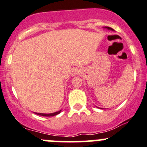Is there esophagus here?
I'll return each mask as SVG.
<instances>
[{"mask_svg":"<svg viewBox=\"0 0 147 147\" xmlns=\"http://www.w3.org/2000/svg\"><path fill=\"white\" fill-rule=\"evenodd\" d=\"M73 74H74V75H75V74H77L76 71H75V72H73Z\"/></svg>","mask_w":147,"mask_h":147,"instance_id":"1","label":"esophagus"}]
</instances>
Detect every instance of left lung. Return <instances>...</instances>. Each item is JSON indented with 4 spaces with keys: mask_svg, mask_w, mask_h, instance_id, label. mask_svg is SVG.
<instances>
[{
    "mask_svg": "<svg viewBox=\"0 0 147 147\" xmlns=\"http://www.w3.org/2000/svg\"><path fill=\"white\" fill-rule=\"evenodd\" d=\"M105 28H108V29H109V30H113V28H110V27H108V26H106V27H105Z\"/></svg>",
    "mask_w": 147,
    "mask_h": 147,
    "instance_id": "1",
    "label": "left lung"
}]
</instances>
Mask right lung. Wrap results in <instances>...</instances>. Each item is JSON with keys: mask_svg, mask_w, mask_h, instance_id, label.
I'll return each mask as SVG.
<instances>
[{"mask_svg": "<svg viewBox=\"0 0 147 147\" xmlns=\"http://www.w3.org/2000/svg\"><path fill=\"white\" fill-rule=\"evenodd\" d=\"M60 112H61V110L60 111H57V112H55V113H36V114H37V115H39V116H56V115L59 114Z\"/></svg>", "mask_w": 147, "mask_h": 147, "instance_id": "right-lung-1", "label": "right lung"}]
</instances>
